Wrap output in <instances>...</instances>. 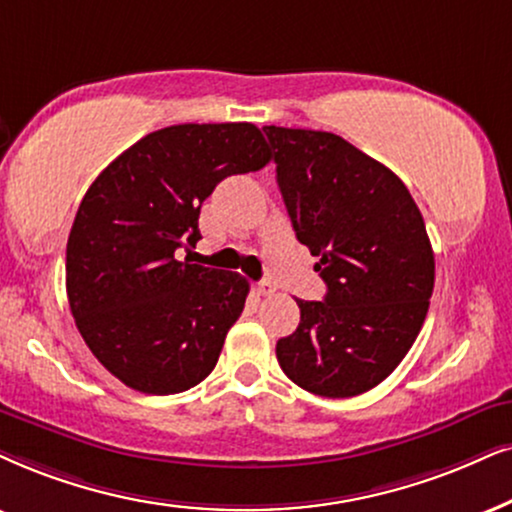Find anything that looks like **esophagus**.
<instances>
[{
  "instance_id": "esophagus-1",
  "label": "esophagus",
  "mask_w": 512,
  "mask_h": 512,
  "mask_svg": "<svg viewBox=\"0 0 512 512\" xmlns=\"http://www.w3.org/2000/svg\"><path fill=\"white\" fill-rule=\"evenodd\" d=\"M255 290H257V295H262V297L276 293V288L271 286L269 281H260V283H257V286H255Z\"/></svg>"
}]
</instances>
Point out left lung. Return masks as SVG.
I'll return each mask as SVG.
<instances>
[{"label": "left lung", "instance_id": "obj_1", "mask_svg": "<svg viewBox=\"0 0 512 512\" xmlns=\"http://www.w3.org/2000/svg\"><path fill=\"white\" fill-rule=\"evenodd\" d=\"M295 236L319 262L323 302L297 300L300 326L276 342L302 390L368 392L406 357L428 314L435 255L397 174L338 134L264 127Z\"/></svg>", "mask_w": 512, "mask_h": 512}]
</instances>
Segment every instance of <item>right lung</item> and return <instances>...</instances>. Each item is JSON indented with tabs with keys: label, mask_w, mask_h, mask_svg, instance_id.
<instances>
[{
	"label": "right lung",
	"mask_w": 512,
	"mask_h": 512,
	"mask_svg": "<svg viewBox=\"0 0 512 512\" xmlns=\"http://www.w3.org/2000/svg\"><path fill=\"white\" fill-rule=\"evenodd\" d=\"M269 160L250 122L172 125L129 146L84 193L66 250L70 312L127 387L177 394L215 368L250 286L174 252L196 248L200 205L219 181Z\"/></svg>",
	"instance_id": "add662e5"
}]
</instances>
